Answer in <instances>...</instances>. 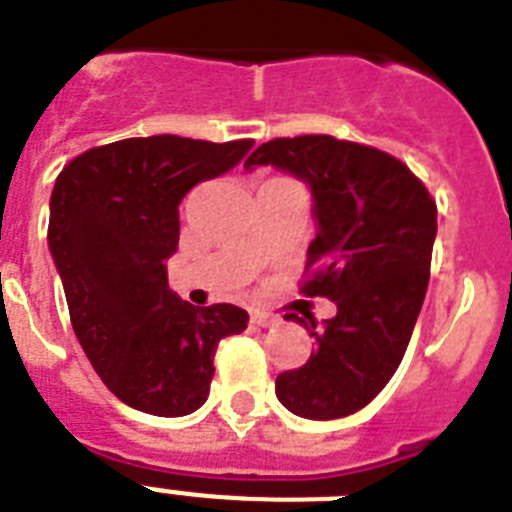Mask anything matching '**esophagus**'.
Returning a JSON list of instances; mask_svg holds the SVG:
<instances>
[{"label":"esophagus","instance_id":"esophagus-1","mask_svg":"<svg viewBox=\"0 0 512 512\" xmlns=\"http://www.w3.org/2000/svg\"><path fill=\"white\" fill-rule=\"evenodd\" d=\"M251 323L253 325H261V328H269V325L277 323V315H271V312H251Z\"/></svg>","mask_w":512,"mask_h":512}]
</instances>
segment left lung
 Returning <instances> with one entry per match:
<instances>
[{
    "instance_id": "8db88e82",
    "label": "left lung",
    "mask_w": 512,
    "mask_h": 512,
    "mask_svg": "<svg viewBox=\"0 0 512 512\" xmlns=\"http://www.w3.org/2000/svg\"><path fill=\"white\" fill-rule=\"evenodd\" d=\"M271 164L310 184L318 233L307 248V297L336 302L323 328L305 323L315 351L277 377L289 413L333 420L366 408L397 372L431 279L436 200L400 158L333 135L274 138L246 169Z\"/></svg>"
}]
</instances>
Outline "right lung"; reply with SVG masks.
<instances>
[{
	"label": "right lung",
	"mask_w": 512,
	"mask_h": 512,
	"mask_svg": "<svg viewBox=\"0 0 512 512\" xmlns=\"http://www.w3.org/2000/svg\"><path fill=\"white\" fill-rule=\"evenodd\" d=\"M251 146L125 138L79 153L58 174L48 246L71 325L107 390L140 413H194L210 395L217 343L246 330L243 307L179 300L166 259L179 246V202Z\"/></svg>",
	"instance_id": "1"
}]
</instances>
